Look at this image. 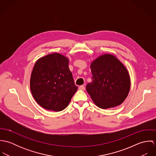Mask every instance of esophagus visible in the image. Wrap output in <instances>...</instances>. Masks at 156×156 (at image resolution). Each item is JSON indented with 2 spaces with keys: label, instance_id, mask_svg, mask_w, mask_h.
<instances>
[{
  "label": "esophagus",
  "instance_id": "1",
  "mask_svg": "<svg viewBox=\"0 0 156 156\" xmlns=\"http://www.w3.org/2000/svg\"><path fill=\"white\" fill-rule=\"evenodd\" d=\"M79 89H80V90H84L85 89V87L84 85H81V86L79 87Z\"/></svg>",
  "mask_w": 156,
  "mask_h": 156
}]
</instances>
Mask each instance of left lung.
Instances as JSON below:
<instances>
[{"instance_id": "obj_1", "label": "left lung", "mask_w": 156, "mask_h": 156, "mask_svg": "<svg viewBox=\"0 0 156 156\" xmlns=\"http://www.w3.org/2000/svg\"><path fill=\"white\" fill-rule=\"evenodd\" d=\"M92 74L87 90L95 105L106 109L122 104L130 89V77L126 67L113 55H100L90 64Z\"/></svg>"}]
</instances>
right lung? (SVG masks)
Masks as SVG:
<instances>
[{
    "label": "right lung",
    "instance_id": "obj_1",
    "mask_svg": "<svg viewBox=\"0 0 156 156\" xmlns=\"http://www.w3.org/2000/svg\"><path fill=\"white\" fill-rule=\"evenodd\" d=\"M68 64V58L58 53L48 54L36 61L30 76V89L42 108L59 112L68 106L78 89Z\"/></svg>",
    "mask_w": 156,
    "mask_h": 156
}]
</instances>
